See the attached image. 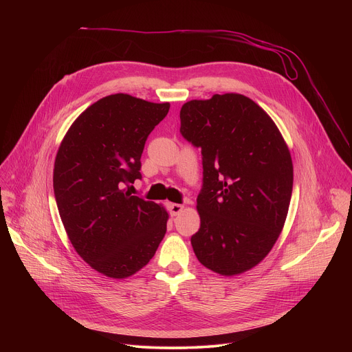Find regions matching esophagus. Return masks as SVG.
<instances>
[{"instance_id": "1", "label": "esophagus", "mask_w": 352, "mask_h": 352, "mask_svg": "<svg viewBox=\"0 0 352 352\" xmlns=\"http://www.w3.org/2000/svg\"><path fill=\"white\" fill-rule=\"evenodd\" d=\"M184 210V205L179 204H168V212L171 216H178Z\"/></svg>"}]
</instances>
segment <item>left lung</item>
<instances>
[{"label": "left lung", "instance_id": "1", "mask_svg": "<svg viewBox=\"0 0 352 352\" xmlns=\"http://www.w3.org/2000/svg\"><path fill=\"white\" fill-rule=\"evenodd\" d=\"M179 118L182 136L204 156L193 252L217 274H242L269 255L283 231L294 181L288 146L270 116L239 93L190 100Z\"/></svg>", "mask_w": 352, "mask_h": 352}]
</instances>
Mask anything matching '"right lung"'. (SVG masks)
<instances>
[{"mask_svg":"<svg viewBox=\"0 0 352 352\" xmlns=\"http://www.w3.org/2000/svg\"><path fill=\"white\" fill-rule=\"evenodd\" d=\"M168 110L170 103L106 96L58 147L53 185L61 221L76 254L106 277L122 280L144 267L167 231V210L125 186L142 178L144 142Z\"/></svg>","mask_w":352,"mask_h":352,"instance_id":"add662e5","label":"right lung"}]
</instances>
